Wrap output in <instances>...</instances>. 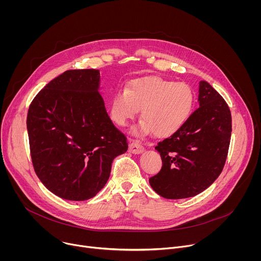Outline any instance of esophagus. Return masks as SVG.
<instances>
[{
    "label": "esophagus",
    "mask_w": 261,
    "mask_h": 261,
    "mask_svg": "<svg viewBox=\"0 0 261 261\" xmlns=\"http://www.w3.org/2000/svg\"><path fill=\"white\" fill-rule=\"evenodd\" d=\"M143 150H144L143 146L138 141H136V140L132 141L130 143V145H129V152L132 153V154H135V155L141 154L143 152Z\"/></svg>",
    "instance_id": "34e87169"
}]
</instances>
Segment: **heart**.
<instances>
[{"label": "heart", "instance_id": "b5f03b06", "mask_svg": "<svg viewBox=\"0 0 261 261\" xmlns=\"http://www.w3.org/2000/svg\"><path fill=\"white\" fill-rule=\"evenodd\" d=\"M194 103L191 88L158 76L134 80L126 91H118L110 103V118L125 127L141 110L144 120L137 132H153L159 138L176 133L188 121Z\"/></svg>", "mask_w": 261, "mask_h": 261}]
</instances>
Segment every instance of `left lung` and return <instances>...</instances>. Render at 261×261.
Segmentation results:
<instances>
[{
  "label": "left lung",
  "instance_id": "left-lung-1",
  "mask_svg": "<svg viewBox=\"0 0 261 261\" xmlns=\"http://www.w3.org/2000/svg\"><path fill=\"white\" fill-rule=\"evenodd\" d=\"M199 107L186 124L155 147L162 168L150 177L151 187L167 199L193 197L216 180L224 167L231 136V114L222 96L199 83Z\"/></svg>",
  "mask_w": 261,
  "mask_h": 261
}]
</instances>
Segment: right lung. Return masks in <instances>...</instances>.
<instances>
[{"label":"right lung","mask_w":261,"mask_h":261,"mask_svg":"<svg viewBox=\"0 0 261 261\" xmlns=\"http://www.w3.org/2000/svg\"><path fill=\"white\" fill-rule=\"evenodd\" d=\"M99 89V70H68L48 83L29 107L27 129L35 172L63 199L94 197L107 182L114 159L128 150Z\"/></svg>","instance_id":"add662e5"}]
</instances>
